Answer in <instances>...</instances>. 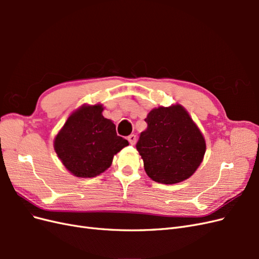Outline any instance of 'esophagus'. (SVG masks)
I'll return each instance as SVG.
<instances>
[{
  "label": "esophagus",
  "mask_w": 259,
  "mask_h": 259,
  "mask_svg": "<svg viewBox=\"0 0 259 259\" xmlns=\"http://www.w3.org/2000/svg\"><path fill=\"white\" fill-rule=\"evenodd\" d=\"M127 140H128L131 145H135L136 140H137V137H136L135 134H131V135L127 137Z\"/></svg>",
  "instance_id": "esophagus-1"
}]
</instances>
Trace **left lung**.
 Masks as SVG:
<instances>
[{"instance_id":"obj_1","label":"left lung","mask_w":259,"mask_h":259,"mask_svg":"<svg viewBox=\"0 0 259 259\" xmlns=\"http://www.w3.org/2000/svg\"><path fill=\"white\" fill-rule=\"evenodd\" d=\"M148 126L136 144L147 175L156 183L177 184L189 178L205 153V140L182 106L160 107L145 119Z\"/></svg>"}]
</instances>
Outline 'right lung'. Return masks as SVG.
Segmentation results:
<instances>
[{
    "instance_id": "1",
    "label": "right lung",
    "mask_w": 259,
    "mask_h": 259,
    "mask_svg": "<svg viewBox=\"0 0 259 259\" xmlns=\"http://www.w3.org/2000/svg\"><path fill=\"white\" fill-rule=\"evenodd\" d=\"M101 105L84 106L72 113L55 138V151L77 177H95L111 165L113 155L128 146L115 125L103 116Z\"/></svg>"
}]
</instances>
